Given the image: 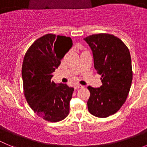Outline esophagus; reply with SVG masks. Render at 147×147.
Returning <instances> with one entry per match:
<instances>
[{"mask_svg":"<svg viewBox=\"0 0 147 147\" xmlns=\"http://www.w3.org/2000/svg\"><path fill=\"white\" fill-rule=\"evenodd\" d=\"M84 87V86L81 85V84H75V89H79V88H82Z\"/></svg>","mask_w":147,"mask_h":147,"instance_id":"esophagus-1","label":"esophagus"}]
</instances>
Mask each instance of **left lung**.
<instances>
[{
    "instance_id": "obj_1",
    "label": "left lung",
    "mask_w": 147,
    "mask_h": 147,
    "mask_svg": "<svg viewBox=\"0 0 147 147\" xmlns=\"http://www.w3.org/2000/svg\"><path fill=\"white\" fill-rule=\"evenodd\" d=\"M91 48L94 66L102 75V85L89 86L88 110L97 117L114 115L127 100L132 81L130 53L125 44L113 35L100 33L84 38Z\"/></svg>"
}]
</instances>
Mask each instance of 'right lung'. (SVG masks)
Returning <instances> with one entry per match:
<instances>
[{
    "label": "right lung",
    "mask_w": 147,
    "mask_h": 147,
    "mask_svg": "<svg viewBox=\"0 0 147 147\" xmlns=\"http://www.w3.org/2000/svg\"><path fill=\"white\" fill-rule=\"evenodd\" d=\"M72 46L69 37L47 34L26 52L22 66L24 94L32 110L52 122L61 121L69 112L73 87L51 81L60 60Z\"/></svg>",
    "instance_id": "add662e5"
}]
</instances>
